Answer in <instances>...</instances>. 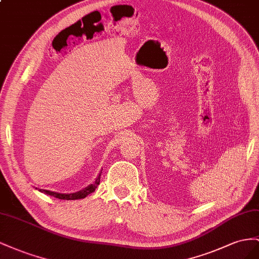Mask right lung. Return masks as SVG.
<instances>
[{"label": "right lung", "instance_id": "add662e5", "mask_svg": "<svg viewBox=\"0 0 259 259\" xmlns=\"http://www.w3.org/2000/svg\"><path fill=\"white\" fill-rule=\"evenodd\" d=\"M100 179H101V174L99 175V177L95 180L94 183L90 184V186L87 187L85 189L81 190L79 192H76V193H71V194H63V193H57V192H52V191H48V190H43V189H39L40 192L42 193H46L48 195L54 196L56 198L60 199H67V201H70V199H80V198H84L87 195L91 194L92 192L95 191V189L98 188V186L100 184Z\"/></svg>", "mask_w": 259, "mask_h": 259}]
</instances>
